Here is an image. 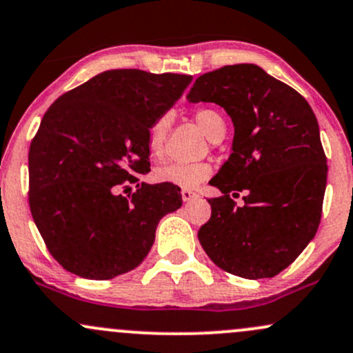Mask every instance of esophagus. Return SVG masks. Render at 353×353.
<instances>
[{
  "label": "esophagus",
  "mask_w": 353,
  "mask_h": 353,
  "mask_svg": "<svg viewBox=\"0 0 353 353\" xmlns=\"http://www.w3.org/2000/svg\"><path fill=\"white\" fill-rule=\"evenodd\" d=\"M181 194H183V201H184V203H189V201L196 199V197H197L196 192L191 191V189H183V191H181Z\"/></svg>",
  "instance_id": "obj_1"
}]
</instances>
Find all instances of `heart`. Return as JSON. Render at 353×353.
<instances>
[{"mask_svg":"<svg viewBox=\"0 0 353 353\" xmlns=\"http://www.w3.org/2000/svg\"><path fill=\"white\" fill-rule=\"evenodd\" d=\"M194 119L199 129L208 135L209 141H214L218 135H224L226 123H224L223 115L219 112L212 110V108H199L194 114ZM168 115H162L150 125L149 132H147V150H149L150 157L159 159L164 152V139L168 134ZM209 176H211V165L206 162H192V164L169 162V164L161 165L154 170V179L157 183L179 185V188L185 189L196 188Z\"/></svg>","mask_w":353,"mask_h":353,"instance_id":"1","label":"heart"}]
</instances>
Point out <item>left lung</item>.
I'll list each match as a JSON object with an SVG mask.
<instances>
[{
  "instance_id": "8db88e82",
  "label": "left lung",
  "mask_w": 353,
  "mask_h": 353,
  "mask_svg": "<svg viewBox=\"0 0 353 353\" xmlns=\"http://www.w3.org/2000/svg\"><path fill=\"white\" fill-rule=\"evenodd\" d=\"M188 100L223 107L234 127L230 159L209 181L223 196L209 199L201 246L236 276H274L319 230L328 168L315 114L296 90L254 63L204 73ZM230 192H245L241 208Z\"/></svg>"
}]
</instances>
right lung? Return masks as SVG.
Instances as JSON below:
<instances>
[{
	"label": "right lung",
	"mask_w": 353,
	"mask_h": 353,
	"mask_svg": "<svg viewBox=\"0 0 353 353\" xmlns=\"http://www.w3.org/2000/svg\"><path fill=\"white\" fill-rule=\"evenodd\" d=\"M191 82V75L107 70L46 110L30 145V209L70 273L110 280L137 268L159 221L183 206L181 188L137 176L150 170V125ZM130 183L138 191L120 195Z\"/></svg>",
	"instance_id": "add662e5"
}]
</instances>
